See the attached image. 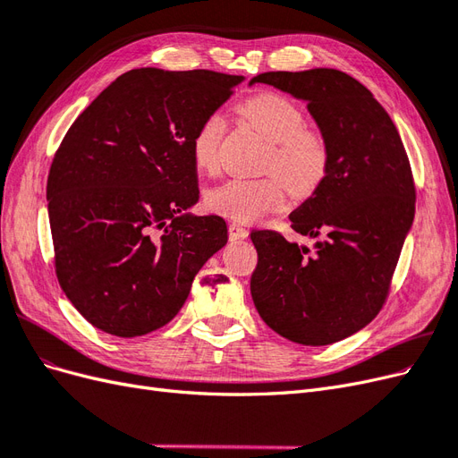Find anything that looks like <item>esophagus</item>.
<instances>
[{"label":"esophagus","mask_w":458,"mask_h":458,"mask_svg":"<svg viewBox=\"0 0 458 458\" xmlns=\"http://www.w3.org/2000/svg\"><path fill=\"white\" fill-rule=\"evenodd\" d=\"M248 237V231H246V227H242L241 224H229V239L231 241H242V239H246Z\"/></svg>","instance_id":"obj_1"}]
</instances>
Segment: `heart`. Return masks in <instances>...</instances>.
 <instances>
[{
    "label": "heart",
    "instance_id": "obj_1",
    "mask_svg": "<svg viewBox=\"0 0 458 458\" xmlns=\"http://www.w3.org/2000/svg\"><path fill=\"white\" fill-rule=\"evenodd\" d=\"M239 113L271 143L263 170L276 177L229 179L208 191L206 204L216 214L248 224L283 208L284 185L296 197L313 192L327 174L330 152L325 137L306 128V116L300 106L284 95H256ZM221 133L224 126L216 114L206 116L192 133L191 157L199 172L217 170Z\"/></svg>",
    "mask_w": 458,
    "mask_h": 458
}]
</instances>
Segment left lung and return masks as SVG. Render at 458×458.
<instances>
[{"mask_svg":"<svg viewBox=\"0 0 458 458\" xmlns=\"http://www.w3.org/2000/svg\"><path fill=\"white\" fill-rule=\"evenodd\" d=\"M254 84L306 101L330 152L323 182L288 216L296 233L323 241L308 248L275 231L250 233L254 306L276 335L335 344L367 327L390 290L417 200L407 152L382 105L350 74L263 72Z\"/></svg>","mask_w":458,"mask_h":458,"instance_id":"left-lung-1","label":"left lung"}]
</instances>
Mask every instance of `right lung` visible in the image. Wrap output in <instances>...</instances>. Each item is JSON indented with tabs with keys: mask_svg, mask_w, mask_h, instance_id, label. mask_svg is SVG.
<instances>
[{
	"mask_svg": "<svg viewBox=\"0 0 458 458\" xmlns=\"http://www.w3.org/2000/svg\"><path fill=\"white\" fill-rule=\"evenodd\" d=\"M244 78L135 68L81 113L55 152L47 210L66 298L106 335L143 336L183 308L195 275L227 244L199 202L191 137Z\"/></svg>",
	"mask_w": 458,
	"mask_h": 458,
	"instance_id": "1",
	"label": "right lung"
}]
</instances>
